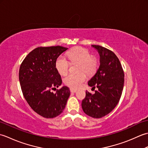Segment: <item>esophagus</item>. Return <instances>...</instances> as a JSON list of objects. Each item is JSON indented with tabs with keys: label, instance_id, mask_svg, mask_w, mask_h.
I'll use <instances>...</instances> for the list:
<instances>
[{
	"label": "esophagus",
	"instance_id": "1",
	"mask_svg": "<svg viewBox=\"0 0 148 148\" xmlns=\"http://www.w3.org/2000/svg\"><path fill=\"white\" fill-rule=\"evenodd\" d=\"M70 91L71 93H76L77 92V90L76 89H73V88H71L70 89Z\"/></svg>",
	"mask_w": 148,
	"mask_h": 148
}]
</instances>
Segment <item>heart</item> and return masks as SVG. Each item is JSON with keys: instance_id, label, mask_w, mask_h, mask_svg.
I'll use <instances>...</instances> for the list:
<instances>
[{"instance_id": "heart-1", "label": "heart", "mask_w": 148, "mask_h": 148, "mask_svg": "<svg viewBox=\"0 0 148 148\" xmlns=\"http://www.w3.org/2000/svg\"><path fill=\"white\" fill-rule=\"evenodd\" d=\"M67 56L71 62L79 63V71H84L90 74L96 70L97 60L91 57L92 55L88 50L81 47H77L69 51L67 53ZM55 67L60 74L65 75L69 70V62L64 56H59L55 62ZM86 79L85 73L81 72L78 74H69L64 78V81L65 85L75 89L82 86Z\"/></svg>"}]
</instances>
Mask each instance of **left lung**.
I'll return each mask as SVG.
<instances>
[{"instance_id": "8db88e82", "label": "left lung", "mask_w": 148, "mask_h": 148, "mask_svg": "<svg viewBox=\"0 0 148 148\" xmlns=\"http://www.w3.org/2000/svg\"><path fill=\"white\" fill-rule=\"evenodd\" d=\"M92 46L100 55V66L88 84L98 90L93 95L86 91L81 106L86 114L100 118L118 103L123 89L124 72L118 58L111 50L99 45Z\"/></svg>"}]
</instances>
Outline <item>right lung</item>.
I'll return each mask as SVG.
<instances>
[{
	"label": "right lung",
	"instance_id": "1",
	"mask_svg": "<svg viewBox=\"0 0 148 148\" xmlns=\"http://www.w3.org/2000/svg\"><path fill=\"white\" fill-rule=\"evenodd\" d=\"M68 48L60 46L39 47L29 53L21 63L19 80L25 99L34 111L46 118L60 115L65 108L70 90L62 86L60 75L55 67L58 56Z\"/></svg>",
	"mask_w": 148,
	"mask_h": 148
}]
</instances>
